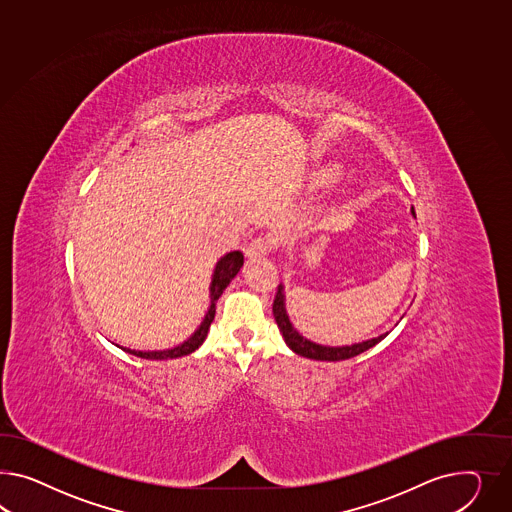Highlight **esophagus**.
Masks as SVG:
<instances>
[{
	"label": "esophagus",
	"mask_w": 512,
	"mask_h": 512,
	"mask_svg": "<svg viewBox=\"0 0 512 512\" xmlns=\"http://www.w3.org/2000/svg\"><path fill=\"white\" fill-rule=\"evenodd\" d=\"M272 248H274V242L268 236H259V238L251 240V244L246 248V255H248L249 259L263 257V255H268Z\"/></svg>",
	"instance_id": "obj_1"
}]
</instances>
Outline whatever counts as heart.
<instances>
[{
    "label": "heart",
    "instance_id": "heart-1",
    "mask_svg": "<svg viewBox=\"0 0 512 512\" xmlns=\"http://www.w3.org/2000/svg\"><path fill=\"white\" fill-rule=\"evenodd\" d=\"M343 177V171L337 166L318 167L317 171H313L311 182L315 188H330L335 182H339Z\"/></svg>",
    "mask_w": 512,
    "mask_h": 512
}]
</instances>
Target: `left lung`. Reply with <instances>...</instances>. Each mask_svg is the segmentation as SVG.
Wrapping results in <instances>:
<instances>
[{
    "mask_svg": "<svg viewBox=\"0 0 512 512\" xmlns=\"http://www.w3.org/2000/svg\"><path fill=\"white\" fill-rule=\"evenodd\" d=\"M412 214H415L414 208H412ZM272 311H274V318H276L277 328L283 335L285 343L291 348L292 352H296L298 356H304L309 360L318 361H341L348 360V358H354L361 352L373 348L374 345H378L387 333H382L378 337L373 339H367L363 343H356V345L346 346H324L317 345L309 339H305L304 335L294 330L292 326L291 318L287 315V309H285V294H283V285L277 287L276 298H274V305H272Z\"/></svg>",
    "mask_w": 512,
    "mask_h": 512,
    "instance_id": "obj_1",
    "label": "left lung"
}]
</instances>
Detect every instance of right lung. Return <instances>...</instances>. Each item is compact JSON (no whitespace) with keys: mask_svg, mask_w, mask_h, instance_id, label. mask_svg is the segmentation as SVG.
<instances>
[{"mask_svg":"<svg viewBox=\"0 0 512 512\" xmlns=\"http://www.w3.org/2000/svg\"><path fill=\"white\" fill-rule=\"evenodd\" d=\"M242 264H244L242 251H231V253L223 255L220 261L216 263L212 281H210V307H208L207 315L203 318V322L199 324V328L192 333V337L186 339L184 343L173 346V348H167V350H152V352L130 350L125 346H117L123 348L128 354H134V356L143 358V360H173V358H182V356L192 354L207 339L208 328H210L214 315H216V302H218V298L223 294V291L227 289V285L233 281V277L240 272Z\"/></svg>","mask_w":512,"mask_h":512,"instance_id":"right-lung-1","label":"right lung"}]
</instances>
